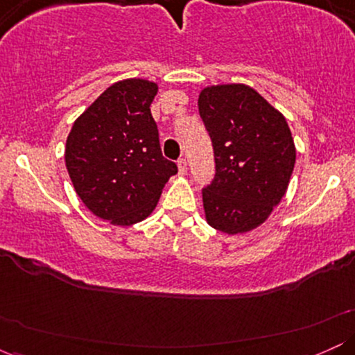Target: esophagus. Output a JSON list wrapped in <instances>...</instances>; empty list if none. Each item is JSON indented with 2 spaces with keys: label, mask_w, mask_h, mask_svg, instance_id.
<instances>
[{
  "label": "esophagus",
  "mask_w": 355,
  "mask_h": 355,
  "mask_svg": "<svg viewBox=\"0 0 355 355\" xmlns=\"http://www.w3.org/2000/svg\"><path fill=\"white\" fill-rule=\"evenodd\" d=\"M177 165H178V173L185 175L187 173V160H185V158H180Z\"/></svg>",
  "instance_id": "esophagus-1"
}]
</instances>
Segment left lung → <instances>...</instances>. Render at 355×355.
Segmentation results:
<instances>
[{
    "label": "left lung",
    "instance_id": "left-lung-1",
    "mask_svg": "<svg viewBox=\"0 0 355 355\" xmlns=\"http://www.w3.org/2000/svg\"><path fill=\"white\" fill-rule=\"evenodd\" d=\"M198 112L215 155V177L202 190L207 222L229 235L254 230L287 191L295 165L291 128L242 83L203 88Z\"/></svg>",
    "mask_w": 355,
    "mask_h": 355
}]
</instances>
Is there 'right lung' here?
I'll list each match as a JSON object with an SVG mask.
<instances>
[{
	"label": "right lung",
	"instance_id": "1",
	"mask_svg": "<svg viewBox=\"0 0 355 355\" xmlns=\"http://www.w3.org/2000/svg\"><path fill=\"white\" fill-rule=\"evenodd\" d=\"M157 83H113L76 118L64 162L81 202L113 225H133L152 214L168 178L178 172L162 155L150 105Z\"/></svg>",
	"mask_w": 355,
	"mask_h": 355
}]
</instances>
